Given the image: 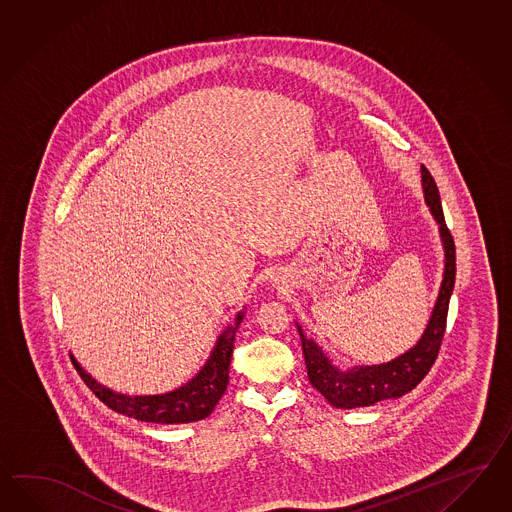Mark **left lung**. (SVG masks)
I'll use <instances>...</instances> for the list:
<instances>
[{
    "instance_id": "1",
    "label": "left lung",
    "mask_w": 512,
    "mask_h": 512,
    "mask_svg": "<svg viewBox=\"0 0 512 512\" xmlns=\"http://www.w3.org/2000/svg\"><path fill=\"white\" fill-rule=\"evenodd\" d=\"M422 187H424L425 203L429 205L437 224L440 225V237L444 244L446 262H444V279L438 292L435 309L418 344L407 353L396 357L394 361L375 364V366H355L348 372H342L325 357L324 351L318 348L314 340L301 333V327L298 325L301 348H303V357L307 366V377L312 387L316 388L337 409L368 407L381 399L399 398L411 392L437 361L438 349L442 344L446 322H448L449 298L455 287V242L444 220L437 183L424 164H422Z\"/></svg>"
}]
</instances>
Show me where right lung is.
Returning a JSON list of instances; mask_svg holds the SVG:
<instances>
[{
    "label": "right lung",
    "instance_id": "1",
    "mask_svg": "<svg viewBox=\"0 0 512 512\" xmlns=\"http://www.w3.org/2000/svg\"><path fill=\"white\" fill-rule=\"evenodd\" d=\"M244 312H238L235 325H229L218 338L216 346L212 349L209 361L201 368L200 374L181 388H175L174 392H166L159 396H125L118 394L109 388L100 385L96 379L74 362L77 374L100 401H103L109 409L137 418L142 422L153 424H190L207 418L216 403L224 396L225 388L229 383V364L235 348V331L242 322Z\"/></svg>",
    "mask_w": 512,
    "mask_h": 512
}]
</instances>
